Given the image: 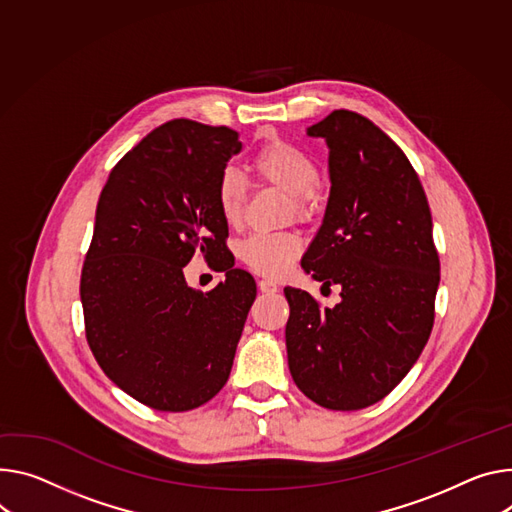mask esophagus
<instances>
[{
  "mask_svg": "<svg viewBox=\"0 0 512 512\" xmlns=\"http://www.w3.org/2000/svg\"><path fill=\"white\" fill-rule=\"evenodd\" d=\"M257 286H259V292H263V294H273V292L280 290V288H277V284L271 282V280H259Z\"/></svg>",
  "mask_w": 512,
  "mask_h": 512,
  "instance_id": "esophagus-1",
  "label": "esophagus"
}]
</instances>
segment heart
I'll use <instances>...</instances> for the list:
<instances>
[{
  "mask_svg": "<svg viewBox=\"0 0 512 512\" xmlns=\"http://www.w3.org/2000/svg\"><path fill=\"white\" fill-rule=\"evenodd\" d=\"M257 175L290 196L294 216L310 220L316 214V188L320 171L314 159L288 141H269L253 157ZM247 202V185L237 169H224L216 185V204L226 224L235 226L243 218ZM302 251L294 235H263L255 232L239 245V259L255 273L277 277L288 271Z\"/></svg>",
  "mask_w": 512,
  "mask_h": 512,
  "instance_id": "obj_1",
  "label": "heart"
}]
</instances>
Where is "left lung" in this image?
<instances>
[{"label": "left lung", "instance_id": "left-lung-1", "mask_svg": "<svg viewBox=\"0 0 512 512\" xmlns=\"http://www.w3.org/2000/svg\"><path fill=\"white\" fill-rule=\"evenodd\" d=\"M329 145L331 196L302 267L341 286L335 308L284 288L296 386L331 410L380 402L423 353L435 320L439 253L414 167L374 122L335 110L308 128Z\"/></svg>", "mask_w": 512, "mask_h": 512}]
</instances>
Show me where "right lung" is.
Instances as JSON below:
<instances>
[{"mask_svg": "<svg viewBox=\"0 0 512 512\" xmlns=\"http://www.w3.org/2000/svg\"><path fill=\"white\" fill-rule=\"evenodd\" d=\"M239 132L177 118L161 124L110 171L81 269L85 337L104 374L134 400L183 412L212 400L257 286L232 267L216 185ZM196 250L222 256L227 280L202 295L184 284Z\"/></svg>", "mask_w": 512, "mask_h": 512, "instance_id": "right-lung-1", "label": "right lung"}]
</instances>
